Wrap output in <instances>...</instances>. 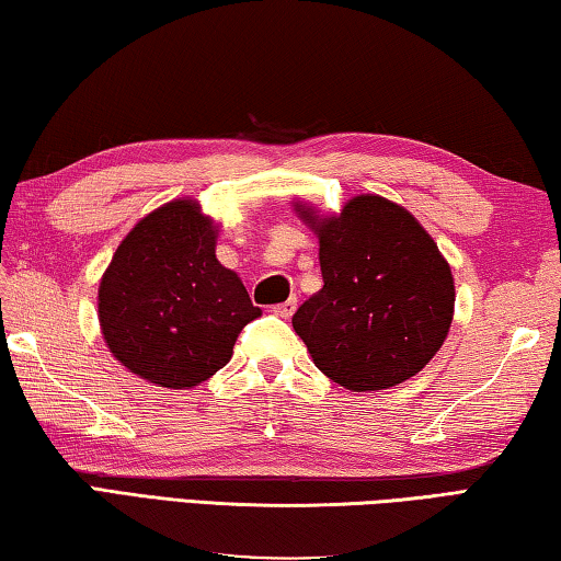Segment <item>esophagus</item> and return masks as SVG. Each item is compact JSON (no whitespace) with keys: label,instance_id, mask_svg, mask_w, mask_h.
Returning <instances> with one entry per match:
<instances>
[{"label":"esophagus","instance_id":"esophagus-1","mask_svg":"<svg viewBox=\"0 0 561 561\" xmlns=\"http://www.w3.org/2000/svg\"><path fill=\"white\" fill-rule=\"evenodd\" d=\"M296 308H298V298L296 296H290L286 302H278V306L273 308V312L278 318H290L293 312H296Z\"/></svg>","mask_w":561,"mask_h":561}]
</instances>
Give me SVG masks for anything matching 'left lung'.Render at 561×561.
Returning <instances> with one entry per match:
<instances>
[{
    "mask_svg": "<svg viewBox=\"0 0 561 561\" xmlns=\"http://www.w3.org/2000/svg\"><path fill=\"white\" fill-rule=\"evenodd\" d=\"M296 211L320 239L322 286L293 316L316 367L350 391L419 375L454 320L456 286L436 241L404 206L359 194L322 216Z\"/></svg>",
    "mask_w": 561,
    "mask_h": 561,
    "instance_id": "obj_1",
    "label": "left lung"
}]
</instances>
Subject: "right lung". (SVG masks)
<instances>
[{
    "label": "right lung",
    "mask_w": 561,
    "mask_h": 561,
    "mask_svg": "<svg viewBox=\"0 0 561 561\" xmlns=\"http://www.w3.org/2000/svg\"><path fill=\"white\" fill-rule=\"evenodd\" d=\"M216 236L199 204L174 199L117 245L98 288V320L107 350L133 375L167 389L202 385L261 316L239 275L216 259Z\"/></svg>",
    "instance_id": "add662e5"
}]
</instances>
